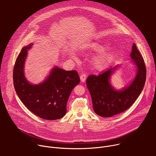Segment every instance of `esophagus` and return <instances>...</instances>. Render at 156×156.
I'll return each instance as SVG.
<instances>
[{"label": "esophagus", "mask_w": 156, "mask_h": 156, "mask_svg": "<svg viewBox=\"0 0 156 156\" xmlns=\"http://www.w3.org/2000/svg\"><path fill=\"white\" fill-rule=\"evenodd\" d=\"M86 79V75L84 73H83L80 75V80L82 82H84Z\"/></svg>", "instance_id": "esophagus-1"}]
</instances>
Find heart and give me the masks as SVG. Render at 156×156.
<instances>
[{"mask_svg": "<svg viewBox=\"0 0 156 156\" xmlns=\"http://www.w3.org/2000/svg\"><path fill=\"white\" fill-rule=\"evenodd\" d=\"M83 50L88 52H101L108 49V46L105 43L98 42H89L83 46ZM116 55L114 52H107L96 57L93 60V65L99 70L107 68L115 58Z\"/></svg>", "mask_w": 156, "mask_h": 156, "instance_id": "1", "label": "heart"}]
</instances>
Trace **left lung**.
I'll return each mask as SVG.
<instances>
[{"mask_svg":"<svg viewBox=\"0 0 156 156\" xmlns=\"http://www.w3.org/2000/svg\"><path fill=\"white\" fill-rule=\"evenodd\" d=\"M131 62L136 67V74L126 86L117 90L110 83L112 75L119 65L103 73L89 76L86 85L91 96L95 113L102 117H110L124 112L138 98L144 87L146 78V69L143 58L134 43L130 54Z\"/></svg>","mask_w":156,"mask_h":156,"instance_id":"obj_1","label":"left lung"}]
</instances>
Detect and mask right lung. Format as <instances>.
<instances>
[{
    "mask_svg": "<svg viewBox=\"0 0 156 156\" xmlns=\"http://www.w3.org/2000/svg\"><path fill=\"white\" fill-rule=\"evenodd\" d=\"M33 43L22 48L13 69V84L21 101L36 115L44 120L62 118L66 112V104L73 89L80 79L75 70L66 71L54 66L42 82L34 84L25 75L28 51Z\"/></svg>",
    "mask_w": 156,
    "mask_h": 156,
    "instance_id": "right-lung-1",
    "label": "right lung"
}]
</instances>
